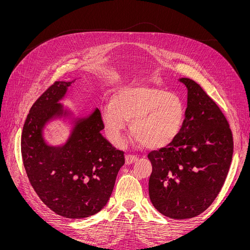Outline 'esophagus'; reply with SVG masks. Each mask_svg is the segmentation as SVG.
Returning a JSON list of instances; mask_svg holds the SVG:
<instances>
[{"label": "esophagus", "mask_w": 250, "mask_h": 250, "mask_svg": "<svg viewBox=\"0 0 250 250\" xmlns=\"http://www.w3.org/2000/svg\"><path fill=\"white\" fill-rule=\"evenodd\" d=\"M138 160H139V157L137 155H133V154H126L125 155V162L127 165L137 162Z\"/></svg>", "instance_id": "34e87169"}]
</instances>
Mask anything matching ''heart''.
I'll return each instance as SVG.
<instances>
[{
	"label": "heart",
	"instance_id": "1",
	"mask_svg": "<svg viewBox=\"0 0 250 250\" xmlns=\"http://www.w3.org/2000/svg\"><path fill=\"white\" fill-rule=\"evenodd\" d=\"M100 111L105 133L113 145L123 143L127 121H130L131 133L149 149L170 145L186 118V106L177 95L145 84L119 87Z\"/></svg>",
	"mask_w": 250,
	"mask_h": 250
}]
</instances>
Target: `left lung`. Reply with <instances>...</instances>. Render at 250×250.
I'll return each instance as SVG.
<instances>
[{
	"label": "left lung",
	"instance_id": "left-lung-1",
	"mask_svg": "<svg viewBox=\"0 0 250 250\" xmlns=\"http://www.w3.org/2000/svg\"><path fill=\"white\" fill-rule=\"evenodd\" d=\"M188 88L183 128L170 145L148 153L152 164L149 196L161 214L193 218L217 198L233 153L229 124L216 102L194 80L180 78Z\"/></svg>",
	"mask_w": 250,
	"mask_h": 250
}]
</instances>
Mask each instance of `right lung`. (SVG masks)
I'll return each mask as SVG.
<instances>
[{"label":"right lung","mask_w":250,"mask_h":250,"mask_svg":"<svg viewBox=\"0 0 250 250\" xmlns=\"http://www.w3.org/2000/svg\"><path fill=\"white\" fill-rule=\"evenodd\" d=\"M70 85L55 81L34 102L22 127L21 151L30 184L41 200L59 216L80 219L105 207L125 157L100 133L104 127L99 109L79 121L62 147L44 143L42 127L62 115L58 101Z\"/></svg>","instance_id":"add662e5"}]
</instances>
